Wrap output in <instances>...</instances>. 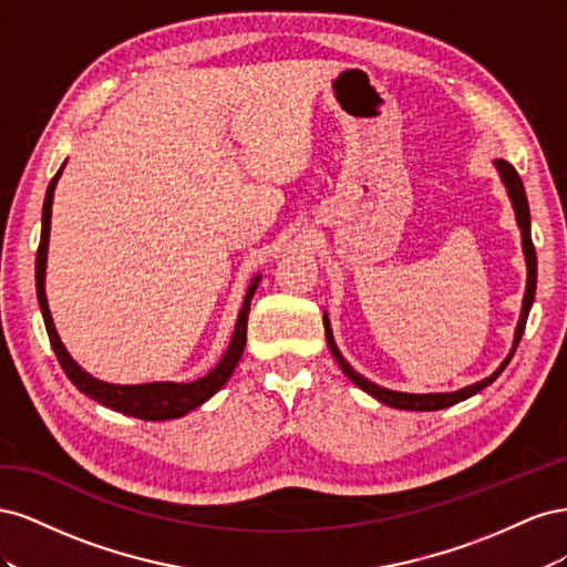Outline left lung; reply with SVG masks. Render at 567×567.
<instances>
[{"mask_svg": "<svg viewBox=\"0 0 567 567\" xmlns=\"http://www.w3.org/2000/svg\"><path fill=\"white\" fill-rule=\"evenodd\" d=\"M494 167L496 173H499L504 186H506V194L511 198V205L513 210H516V221L520 227V236H523V252H525V265H527V286H525V296H523V307H520V319H518V326H516V333H513V348L511 352L506 354L504 362L496 367V371L492 375H487V379L477 381L473 385H466L461 390H454V392H398V390H388L383 385H375L373 381L364 379L362 373H357L350 364L348 359L340 354L336 340H333V331H331V321H329V315L323 312V331H326V342H329L331 348V354L336 357V362L340 364L342 373L348 375V379L357 385L362 388L364 392H369L371 398H375L379 402L392 406V409H404V411H437V409H447L452 404H458L463 400L473 398V394H477L480 390H485L487 385H492L496 379H499V373L508 367L511 357L516 354V348L518 342L523 338V331H525V323H527V315H529V307L532 302H535V290H537V255H535V246H532V236H529V205H527V196H525V186H523V179L518 177L516 167H513L511 163L496 158L494 161Z\"/></svg>", "mask_w": 567, "mask_h": 567, "instance_id": "1", "label": "left lung"}]
</instances>
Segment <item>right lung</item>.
<instances>
[{"instance_id":"right-lung-1","label":"right lung","mask_w":567,"mask_h":567,"mask_svg":"<svg viewBox=\"0 0 567 567\" xmlns=\"http://www.w3.org/2000/svg\"><path fill=\"white\" fill-rule=\"evenodd\" d=\"M65 163L61 165L54 179L49 182L47 196H44V208H42V236H40V248H38V265H35V284H38V300H40V310L44 317V326L49 333V342L54 348L59 364L65 371L71 383L87 394V398L96 400L99 404H104L113 411H120L125 416H134L142 421H169V419H182L188 411H194L203 402H208L213 394L225 388V383L231 379V373L238 364V359L244 354L246 348V331H248V312H250V300L257 290V284H260V274L252 277L246 298L241 305V312H238L236 326H234V336L225 357L219 359V364L210 369L198 381L192 383H173V381H158V383H142V385H115L99 381L94 375L84 371L75 359L68 354L65 346L61 342L54 319H51L49 312V302H47V290H44V279H47V252H49V231H51V203H54V192L59 177L63 173Z\"/></svg>"}]
</instances>
